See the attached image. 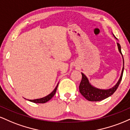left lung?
<instances>
[{"label": "left lung", "instance_id": "1", "mask_svg": "<svg viewBox=\"0 0 130 130\" xmlns=\"http://www.w3.org/2000/svg\"><path fill=\"white\" fill-rule=\"evenodd\" d=\"M112 35L114 38L116 40H117V38L115 37L114 34H112ZM117 44L118 47V50H119V52L121 54L122 59H123V68H122L120 78H119L117 83L113 87L108 89H102L95 87L93 85L91 84L88 77L83 73H81L82 80L80 81L79 89V92L81 93V95L86 99H87V100L90 101H99L106 99V98H108L109 96H111L116 92V90H117L118 87H119L120 81L122 80L123 70H124V60H123V55L122 54L121 46H120V44L119 43H117Z\"/></svg>", "mask_w": 130, "mask_h": 130}]
</instances>
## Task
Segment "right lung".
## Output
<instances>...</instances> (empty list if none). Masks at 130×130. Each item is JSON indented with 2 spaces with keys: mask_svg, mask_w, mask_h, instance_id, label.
Masks as SVG:
<instances>
[{
  "mask_svg": "<svg viewBox=\"0 0 130 130\" xmlns=\"http://www.w3.org/2000/svg\"><path fill=\"white\" fill-rule=\"evenodd\" d=\"M59 83H58V84H57L56 87H55V89H54L53 92H52L51 93H50V94H49V95H47V96H44V97L41 98L35 99V100H28L27 99V100L31 101V102L35 103H46L47 101L50 100L53 97L54 95H55V93H56V92L57 90V89L58 85H59Z\"/></svg>",
  "mask_w": 130,
  "mask_h": 130,
  "instance_id": "obj_1",
  "label": "right lung"
}]
</instances>
